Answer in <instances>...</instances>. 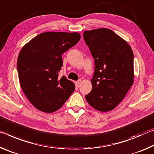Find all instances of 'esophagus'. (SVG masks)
<instances>
[{"label": "esophagus", "instance_id": "obj_1", "mask_svg": "<svg viewBox=\"0 0 154 154\" xmlns=\"http://www.w3.org/2000/svg\"><path fill=\"white\" fill-rule=\"evenodd\" d=\"M80 83H81V80H78V81H76L75 82V85H76V86L77 87H79L80 86Z\"/></svg>", "mask_w": 154, "mask_h": 154}]
</instances>
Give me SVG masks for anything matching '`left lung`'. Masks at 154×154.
<instances>
[{
    "label": "left lung",
    "mask_w": 154,
    "mask_h": 154,
    "mask_svg": "<svg viewBox=\"0 0 154 154\" xmlns=\"http://www.w3.org/2000/svg\"><path fill=\"white\" fill-rule=\"evenodd\" d=\"M83 38L95 59L92 90L85 96L101 112L115 108L134 83V55L128 43L106 28L86 31Z\"/></svg>",
    "instance_id": "left-lung-1"
}]
</instances>
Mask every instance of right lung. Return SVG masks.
Listing matches in <instances>:
<instances>
[{"label":"right lung","mask_w":154,"mask_h":154,"mask_svg":"<svg viewBox=\"0 0 154 154\" xmlns=\"http://www.w3.org/2000/svg\"><path fill=\"white\" fill-rule=\"evenodd\" d=\"M77 32H44L24 45L17 57L20 86L29 102L42 112L59 110L75 89L65 76L59 78L61 55L79 42Z\"/></svg>","instance_id":"obj_1"}]
</instances>
